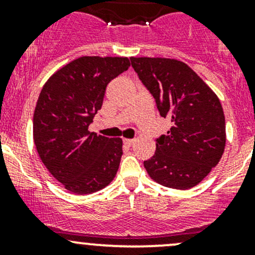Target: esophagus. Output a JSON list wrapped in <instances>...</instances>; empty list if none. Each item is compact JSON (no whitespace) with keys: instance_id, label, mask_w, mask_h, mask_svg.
<instances>
[{"instance_id":"obj_1","label":"esophagus","mask_w":255,"mask_h":255,"mask_svg":"<svg viewBox=\"0 0 255 255\" xmlns=\"http://www.w3.org/2000/svg\"><path fill=\"white\" fill-rule=\"evenodd\" d=\"M123 143H125V145L130 146L133 143H134V139H129V138H125V139H123Z\"/></svg>"}]
</instances>
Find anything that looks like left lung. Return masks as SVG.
Instances as JSON below:
<instances>
[{"label": "left lung", "instance_id": "left-lung-1", "mask_svg": "<svg viewBox=\"0 0 255 255\" xmlns=\"http://www.w3.org/2000/svg\"><path fill=\"white\" fill-rule=\"evenodd\" d=\"M139 79L155 99L160 116L170 118L168 135L144 161L148 175L163 186L187 190L218 164L226 146L222 105L189 65L176 59L130 58Z\"/></svg>", "mask_w": 255, "mask_h": 255}]
</instances>
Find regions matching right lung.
I'll use <instances>...</instances> for the list:
<instances>
[{
    "instance_id": "obj_1",
    "label": "right lung",
    "mask_w": 255,
    "mask_h": 255,
    "mask_svg": "<svg viewBox=\"0 0 255 255\" xmlns=\"http://www.w3.org/2000/svg\"><path fill=\"white\" fill-rule=\"evenodd\" d=\"M128 58L81 56L53 74L33 116V139L40 160L68 191L92 194L115 179L122 139L90 132L107 85L129 68Z\"/></svg>"
}]
</instances>
